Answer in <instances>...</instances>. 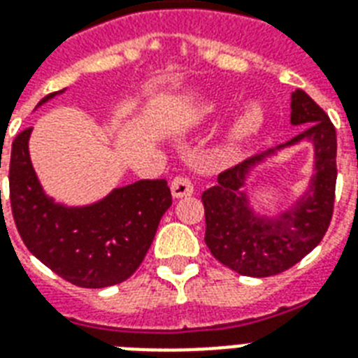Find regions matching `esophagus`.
I'll use <instances>...</instances> for the list:
<instances>
[{"label":"esophagus","instance_id":"esophagus-1","mask_svg":"<svg viewBox=\"0 0 358 358\" xmlns=\"http://www.w3.org/2000/svg\"><path fill=\"white\" fill-rule=\"evenodd\" d=\"M171 191H173L174 199H184V196H189L193 193V184L187 176H176L171 182Z\"/></svg>","mask_w":358,"mask_h":358}]
</instances>
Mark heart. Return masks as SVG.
<instances>
[{
	"label": "heart",
	"instance_id": "1",
	"mask_svg": "<svg viewBox=\"0 0 358 358\" xmlns=\"http://www.w3.org/2000/svg\"><path fill=\"white\" fill-rule=\"evenodd\" d=\"M262 122H264L262 109L256 103H250V106H247L234 119V122L230 126V137L234 141L245 139V137H249L255 131H258Z\"/></svg>",
	"mask_w": 358,
	"mask_h": 358
}]
</instances>
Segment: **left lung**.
Instances as JSON below:
<instances>
[{"label": "left lung", "mask_w": 358, "mask_h": 358, "mask_svg": "<svg viewBox=\"0 0 358 358\" xmlns=\"http://www.w3.org/2000/svg\"><path fill=\"white\" fill-rule=\"evenodd\" d=\"M292 124L305 126L299 135L273 150L262 152L217 176L202 193L208 249L223 266L245 277H271L301 262L327 232L336 187V129L327 113L305 91L292 92ZM310 140L315 170L309 191L277 218H258L243 191L250 168L275 150Z\"/></svg>", "instance_id": "obj_1"}]
</instances>
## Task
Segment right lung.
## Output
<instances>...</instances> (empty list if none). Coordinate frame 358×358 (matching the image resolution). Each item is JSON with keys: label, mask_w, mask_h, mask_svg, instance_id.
Masks as SVG:
<instances>
[{"label": "right lung", "mask_w": 358, "mask_h": 358, "mask_svg": "<svg viewBox=\"0 0 358 358\" xmlns=\"http://www.w3.org/2000/svg\"><path fill=\"white\" fill-rule=\"evenodd\" d=\"M59 92L44 96L38 106ZM29 135L31 128H25L14 137L8 159V199L25 247L80 288L124 282L145 260L157 224L173 204L167 180H139L91 206L55 204L31 165Z\"/></svg>", "instance_id": "right-lung-1"}]
</instances>
